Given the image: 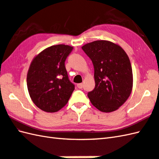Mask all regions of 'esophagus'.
I'll return each mask as SVG.
<instances>
[{
	"label": "esophagus",
	"mask_w": 159,
	"mask_h": 159,
	"mask_svg": "<svg viewBox=\"0 0 159 159\" xmlns=\"http://www.w3.org/2000/svg\"><path fill=\"white\" fill-rule=\"evenodd\" d=\"M77 88H79V89H82V88L83 87V84H77Z\"/></svg>",
	"instance_id": "34e87169"
}]
</instances>
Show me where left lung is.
<instances>
[{"instance_id":"obj_1","label":"left lung","mask_w":159,"mask_h":159,"mask_svg":"<svg viewBox=\"0 0 159 159\" xmlns=\"http://www.w3.org/2000/svg\"><path fill=\"white\" fill-rule=\"evenodd\" d=\"M94 68V89L88 94L93 105L102 112L122 106L131 93L133 77L128 55L117 43L97 40L82 47Z\"/></svg>"}]
</instances>
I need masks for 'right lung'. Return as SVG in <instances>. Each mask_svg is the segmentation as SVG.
<instances>
[{"mask_svg":"<svg viewBox=\"0 0 159 159\" xmlns=\"http://www.w3.org/2000/svg\"><path fill=\"white\" fill-rule=\"evenodd\" d=\"M59 44L45 48L32 61L27 73V88L34 105L53 113L68 103L75 87L70 82L65 62L73 50Z\"/></svg>","mask_w":159,"mask_h":159,"instance_id":"1","label":"right lung"}]
</instances>
